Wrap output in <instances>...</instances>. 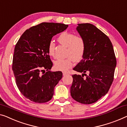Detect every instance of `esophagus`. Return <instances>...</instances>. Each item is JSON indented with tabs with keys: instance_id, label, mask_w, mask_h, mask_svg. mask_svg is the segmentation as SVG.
Returning a JSON list of instances; mask_svg holds the SVG:
<instances>
[{
	"instance_id": "1",
	"label": "esophagus",
	"mask_w": 127,
	"mask_h": 127,
	"mask_svg": "<svg viewBox=\"0 0 127 127\" xmlns=\"http://www.w3.org/2000/svg\"><path fill=\"white\" fill-rule=\"evenodd\" d=\"M68 74V73L65 72H63V76H65V75H67Z\"/></svg>"
}]
</instances>
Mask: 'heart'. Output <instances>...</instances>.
Wrapping results in <instances>:
<instances>
[{"label":"heart","mask_w":127,"mask_h":127,"mask_svg":"<svg viewBox=\"0 0 127 127\" xmlns=\"http://www.w3.org/2000/svg\"><path fill=\"white\" fill-rule=\"evenodd\" d=\"M58 42L67 47L65 59H59L54 62V67L56 70L67 71L72 67L75 60L78 62L83 58L86 50V43L83 37L76 36L74 33L63 32L59 36ZM49 55L54 56L55 54V44L52 41L48 45Z\"/></svg>","instance_id":"1"}]
</instances>
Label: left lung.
I'll return each mask as SVG.
<instances>
[{
	"label": "left lung",
	"instance_id": "left-lung-1",
	"mask_svg": "<svg viewBox=\"0 0 127 127\" xmlns=\"http://www.w3.org/2000/svg\"><path fill=\"white\" fill-rule=\"evenodd\" d=\"M76 30L84 40L86 50L83 59L73 68L82 75H72L71 95L79 103L90 104L108 92L113 80L116 59L110 39L96 26L78 24Z\"/></svg>",
	"mask_w": 127,
	"mask_h": 127
}]
</instances>
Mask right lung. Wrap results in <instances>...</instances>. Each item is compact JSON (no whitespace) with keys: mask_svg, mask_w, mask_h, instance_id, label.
<instances>
[{"mask_svg":"<svg viewBox=\"0 0 127 127\" xmlns=\"http://www.w3.org/2000/svg\"><path fill=\"white\" fill-rule=\"evenodd\" d=\"M68 27L62 23H41L26 30L15 45L12 70L17 87L23 95L32 101H50L55 87L62 78L61 71H50L53 64L48 45L54 36ZM44 69L47 72L42 74Z\"/></svg>","mask_w":127,"mask_h":127,"instance_id":"1","label":"right lung"}]
</instances>
